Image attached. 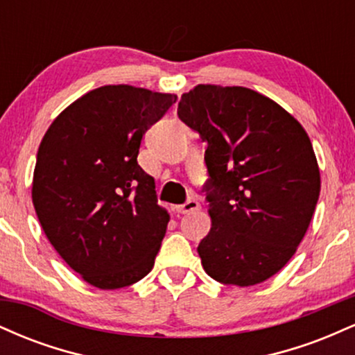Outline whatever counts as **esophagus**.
Listing matches in <instances>:
<instances>
[{"label": "esophagus", "mask_w": 355, "mask_h": 355, "mask_svg": "<svg viewBox=\"0 0 355 355\" xmlns=\"http://www.w3.org/2000/svg\"><path fill=\"white\" fill-rule=\"evenodd\" d=\"M198 209H200V203H198L197 200H189V202L183 203V205L177 207V210L180 211V214H191V211H195Z\"/></svg>", "instance_id": "obj_1"}]
</instances>
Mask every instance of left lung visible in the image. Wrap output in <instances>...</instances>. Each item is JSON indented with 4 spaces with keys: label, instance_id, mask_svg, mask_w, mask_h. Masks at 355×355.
<instances>
[{
    "label": "left lung",
    "instance_id": "obj_1",
    "mask_svg": "<svg viewBox=\"0 0 355 355\" xmlns=\"http://www.w3.org/2000/svg\"><path fill=\"white\" fill-rule=\"evenodd\" d=\"M178 116L207 141L211 229L198 245L217 282L250 287L282 268L309 229L320 193L311 138L288 112L243 87L197 85Z\"/></svg>",
    "mask_w": 355,
    "mask_h": 355
}]
</instances>
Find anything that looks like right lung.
I'll use <instances>...</instances> for the list:
<instances>
[{"label": "right lung", "instance_id": "obj_1", "mask_svg": "<svg viewBox=\"0 0 355 355\" xmlns=\"http://www.w3.org/2000/svg\"><path fill=\"white\" fill-rule=\"evenodd\" d=\"M177 95L132 85L85 93L40 144L31 198L42 229L85 282L115 291L153 268L170 215L138 165L141 137Z\"/></svg>", "mask_w": 355, "mask_h": 355}]
</instances>
